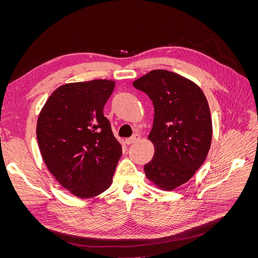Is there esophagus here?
I'll use <instances>...</instances> for the list:
<instances>
[{"label":"esophagus","mask_w":258,"mask_h":258,"mask_svg":"<svg viewBox=\"0 0 258 258\" xmlns=\"http://www.w3.org/2000/svg\"><path fill=\"white\" fill-rule=\"evenodd\" d=\"M138 140H140V135H135V136H132V137L129 138V139H126V144L130 145V144H132V143L137 142Z\"/></svg>","instance_id":"obj_1"}]
</instances>
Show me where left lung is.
Returning <instances> with one entry per match:
<instances>
[{
	"mask_svg": "<svg viewBox=\"0 0 258 258\" xmlns=\"http://www.w3.org/2000/svg\"><path fill=\"white\" fill-rule=\"evenodd\" d=\"M154 104L153 159L146 177L161 190H173L192 177L205 162L212 142L208 100L199 86L167 70H153L134 82Z\"/></svg>",
	"mask_w": 258,
	"mask_h": 258,
	"instance_id": "8db88e82",
	"label": "left lung"
}]
</instances>
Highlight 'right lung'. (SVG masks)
<instances>
[{
    "label": "right lung",
    "mask_w": 258,
    "mask_h": 258,
    "mask_svg": "<svg viewBox=\"0 0 258 258\" xmlns=\"http://www.w3.org/2000/svg\"><path fill=\"white\" fill-rule=\"evenodd\" d=\"M114 88L110 80L64 84L38 115L36 137L46 167L62 187L82 199L111 186L122 153L103 115Z\"/></svg>",
    "instance_id": "add662e5"
}]
</instances>
